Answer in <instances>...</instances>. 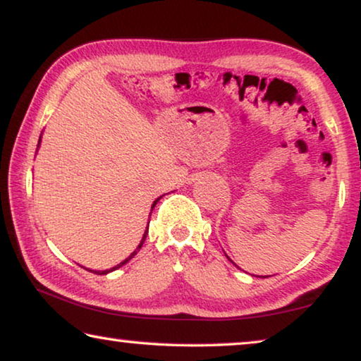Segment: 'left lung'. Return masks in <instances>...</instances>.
<instances>
[{
    "label": "left lung",
    "mask_w": 361,
    "mask_h": 361,
    "mask_svg": "<svg viewBox=\"0 0 361 361\" xmlns=\"http://www.w3.org/2000/svg\"><path fill=\"white\" fill-rule=\"evenodd\" d=\"M264 278H268V276H264Z\"/></svg>",
    "instance_id": "8db88e82"
}]
</instances>
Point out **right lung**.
I'll return each mask as SVG.
<instances>
[{
    "instance_id": "add662e5",
    "label": "right lung",
    "mask_w": 361,
    "mask_h": 361,
    "mask_svg": "<svg viewBox=\"0 0 361 361\" xmlns=\"http://www.w3.org/2000/svg\"><path fill=\"white\" fill-rule=\"evenodd\" d=\"M39 145H41V140H39V142H37V147H39ZM162 197V195H161ZM161 197H159V199H156L154 200V204H152V207H151V210L152 209H154V207H156V204H157V202H159L161 200ZM151 216V215H149ZM147 226H149V224H147ZM146 236H147V228H146V231H145V235H142V238H141V241H140V245H137L136 246V250L135 251H133V253L130 255V256H128V258L125 259V261H121V263L120 264H116V266H113V268H110V269H103V271H97V269H87V271H90V273H95V274H108V273H111V271H115V269H118V268H121V266L123 264H126L128 263V261H130L131 258H135V255H137V251H140L141 250V246H142V243H145V240H146Z\"/></svg>"
}]
</instances>
